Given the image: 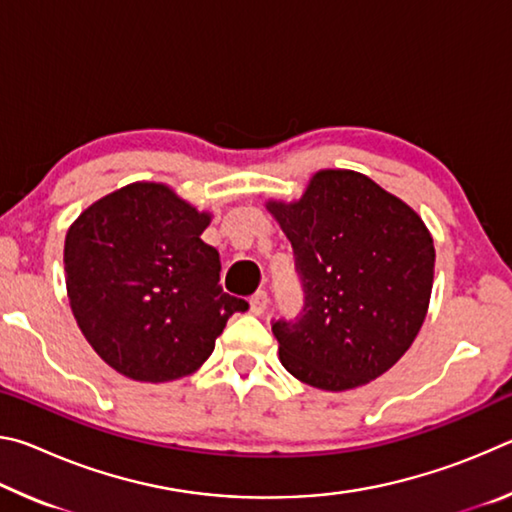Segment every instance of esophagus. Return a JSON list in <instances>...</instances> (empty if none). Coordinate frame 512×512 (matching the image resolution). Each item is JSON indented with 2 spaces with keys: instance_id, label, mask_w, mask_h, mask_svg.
Wrapping results in <instances>:
<instances>
[{
  "instance_id": "1",
  "label": "esophagus",
  "mask_w": 512,
  "mask_h": 512,
  "mask_svg": "<svg viewBox=\"0 0 512 512\" xmlns=\"http://www.w3.org/2000/svg\"><path fill=\"white\" fill-rule=\"evenodd\" d=\"M266 309H268V296H266V291L255 293V296L250 298V311H253L255 316H262Z\"/></svg>"
}]
</instances>
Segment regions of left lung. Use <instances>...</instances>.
Returning a JSON list of instances; mask_svg holds the SVG:
<instances>
[{"mask_svg":"<svg viewBox=\"0 0 512 512\" xmlns=\"http://www.w3.org/2000/svg\"><path fill=\"white\" fill-rule=\"evenodd\" d=\"M266 210L305 287L302 316L273 323L282 366L332 393L384 375L427 318L436 250L420 214L350 169H320L298 201Z\"/></svg>","mask_w":512,"mask_h":512,"instance_id":"obj_1","label":"left lung"}]
</instances>
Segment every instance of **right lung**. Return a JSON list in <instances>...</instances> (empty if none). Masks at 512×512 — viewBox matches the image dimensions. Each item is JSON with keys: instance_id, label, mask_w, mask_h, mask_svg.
Here are the masks:
<instances>
[{"instance_id": "add662e5", "label": "right lung", "mask_w": 512, "mask_h": 512, "mask_svg": "<svg viewBox=\"0 0 512 512\" xmlns=\"http://www.w3.org/2000/svg\"><path fill=\"white\" fill-rule=\"evenodd\" d=\"M212 214L164 183H131L83 210L65 237L72 314L119 375L162 384L203 366L248 302L219 287V250L201 239Z\"/></svg>"}]
</instances>
